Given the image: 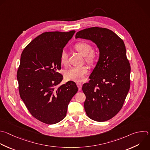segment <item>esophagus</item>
Segmentation results:
<instances>
[{
	"instance_id": "esophagus-1",
	"label": "esophagus",
	"mask_w": 150,
	"mask_h": 150,
	"mask_svg": "<svg viewBox=\"0 0 150 150\" xmlns=\"http://www.w3.org/2000/svg\"><path fill=\"white\" fill-rule=\"evenodd\" d=\"M76 85H77V86H78V87L79 90H81V89H82V83H79V82H77V83H76Z\"/></svg>"
}]
</instances>
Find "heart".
<instances>
[{"label": "heart", "instance_id": "obj_1", "mask_svg": "<svg viewBox=\"0 0 150 150\" xmlns=\"http://www.w3.org/2000/svg\"><path fill=\"white\" fill-rule=\"evenodd\" d=\"M74 48L81 55L85 57V60L89 63H92L95 61V54L92 52V46L86 42H80L76 43ZM60 61L62 65L68 64V55L65 51L61 53ZM89 72V68L86 66L71 67L65 73V77L68 81L75 82L82 81Z\"/></svg>", "mask_w": 150, "mask_h": 150}]
</instances>
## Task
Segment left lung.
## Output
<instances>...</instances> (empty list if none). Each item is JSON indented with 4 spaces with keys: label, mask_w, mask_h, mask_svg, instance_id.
Listing matches in <instances>:
<instances>
[{
    "label": "left lung",
    "mask_w": 150,
    "mask_h": 150,
    "mask_svg": "<svg viewBox=\"0 0 150 150\" xmlns=\"http://www.w3.org/2000/svg\"><path fill=\"white\" fill-rule=\"evenodd\" d=\"M75 38L91 40L99 49V59L90 81L82 86L84 108L91 120L108 121L121 110L130 88L131 67L125 44L112 30L99 27L80 30Z\"/></svg>",
    "instance_id": "left-lung-1"
}]
</instances>
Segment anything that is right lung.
I'll use <instances>...</instances> for the list:
<instances>
[{"label":"right lung","mask_w":150,"mask_h":150,"mask_svg":"<svg viewBox=\"0 0 150 150\" xmlns=\"http://www.w3.org/2000/svg\"><path fill=\"white\" fill-rule=\"evenodd\" d=\"M75 32H44L21 54L17 72L21 98L32 115L47 124L58 123L66 117L68 104L78 90L73 81L55 88L63 79L57 72L61 69V53Z\"/></svg>","instance_id":"add662e5"}]
</instances>
